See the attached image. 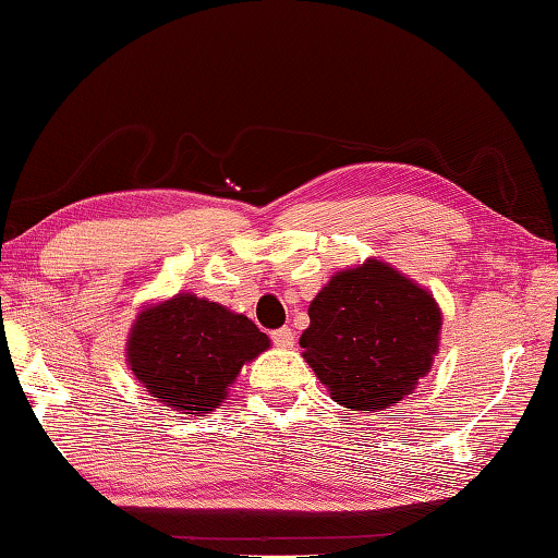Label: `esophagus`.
<instances>
[{
  "label": "esophagus",
  "mask_w": 558,
  "mask_h": 558,
  "mask_svg": "<svg viewBox=\"0 0 558 558\" xmlns=\"http://www.w3.org/2000/svg\"><path fill=\"white\" fill-rule=\"evenodd\" d=\"M270 339H272V344H276V347L288 349V347L295 344V332H292L290 327H280V329H272Z\"/></svg>",
  "instance_id": "esophagus-1"
}]
</instances>
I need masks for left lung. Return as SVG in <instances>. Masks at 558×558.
Segmentation results:
<instances>
[{
    "instance_id": "8db88e82",
    "label": "left lung",
    "mask_w": 558,
    "mask_h": 558,
    "mask_svg": "<svg viewBox=\"0 0 558 558\" xmlns=\"http://www.w3.org/2000/svg\"><path fill=\"white\" fill-rule=\"evenodd\" d=\"M307 313L302 356L344 409L381 411L399 403L438 352L442 317L436 300L379 260L337 272Z\"/></svg>"
}]
</instances>
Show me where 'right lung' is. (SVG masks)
I'll return each mask as SVG.
<instances>
[{
	"instance_id": "right-lung-1",
	"label": "right lung",
	"mask_w": 558,
	"mask_h": 558,
	"mask_svg": "<svg viewBox=\"0 0 558 558\" xmlns=\"http://www.w3.org/2000/svg\"><path fill=\"white\" fill-rule=\"evenodd\" d=\"M248 317L209 300L177 295L145 310L128 339L140 384L174 411H214L241 366L268 349Z\"/></svg>"
}]
</instances>
